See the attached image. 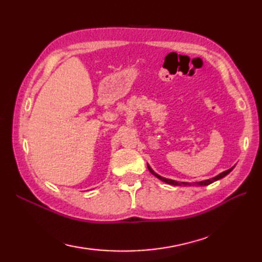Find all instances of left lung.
<instances>
[{
	"mask_svg": "<svg viewBox=\"0 0 262 262\" xmlns=\"http://www.w3.org/2000/svg\"><path fill=\"white\" fill-rule=\"evenodd\" d=\"M234 167H232L231 169H229V170H227V171H225V172H222V173H220V174H218L216 177H214V178H212V179H209V180H205V181H201V182H196V184L198 186H208V184H210V183H212V182H214V181H216V180H219V179H222L223 177H226L228 173H230V172L232 171V169H233ZM148 169H149V171L151 172V173L155 176V177H157L158 179H160L161 181H163V182H165V183H168V184H172V186H187V184H189V186H191V183H187V182H178V181H174V180H171V179H165V178H163V177H161V176H159V174H157L155 171H153L149 165H148Z\"/></svg>",
	"mask_w": 262,
	"mask_h": 262,
	"instance_id": "left-lung-1",
	"label": "left lung"
}]
</instances>
